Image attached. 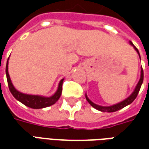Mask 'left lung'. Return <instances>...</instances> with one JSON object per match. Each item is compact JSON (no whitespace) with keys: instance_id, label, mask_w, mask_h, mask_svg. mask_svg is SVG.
Here are the masks:
<instances>
[{"instance_id":"1","label":"left lung","mask_w":149,"mask_h":149,"mask_svg":"<svg viewBox=\"0 0 149 149\" xmlns=\"http://www.w3.org/2000/svg\"><path fill=\"white\" fill-rule=\"evenodd\" d=\"M130 45H131L133 46V48L135 49V50L137 52V53L140 56V52L138 51V49L136 48V46L132 44V43L130 41ZM140 58H141V56H140ZM143 81H144V72H143V68L141 67V78H140V81L136 84V86L135 88L134 91L132 92V93L128 97V98H126L125 100H124L121 102H120L118 104H113V105H111V106H100V105H98V104H94L93 102H92L89 99H88V97H87V95L85 94V98H86V100L88 103L90 104L93 107L94 109H96L99 110L100 112H116V111H118V110L121 109L123 108H125V106H127L128 104H130L131 103L133 102V100L136 98L137 97L138 93H139V91L141 89V84L143 83Z\"/></svg>"}]
</instances>
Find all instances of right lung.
<instances>
[{
  "label": "right lung",
  "instance_id": "1",
  "mask_svg": "<svg viewBox=\"0 0 149 149\" xmlns=\"http://www.w3.org/2000/svg\"><path fill=\"white\" fill-rule=\"evenodd\" d=\"M8 59L7 61V64H6V68H5L8 88H9V90L11 92L12 95L20 102L24 104V105L29 107L31 109H43V108L51 106L59 100L62 93V84H63L64 79H62L61 81H60L57 90L52 97H42V96H38V95H29V94L22 93L21 92L17 90L12 84L11 79L9 77V74L8 72Z\"/></svg>",
  "mask_w": 149,
  "mask_h": 149
}]
</instances>
